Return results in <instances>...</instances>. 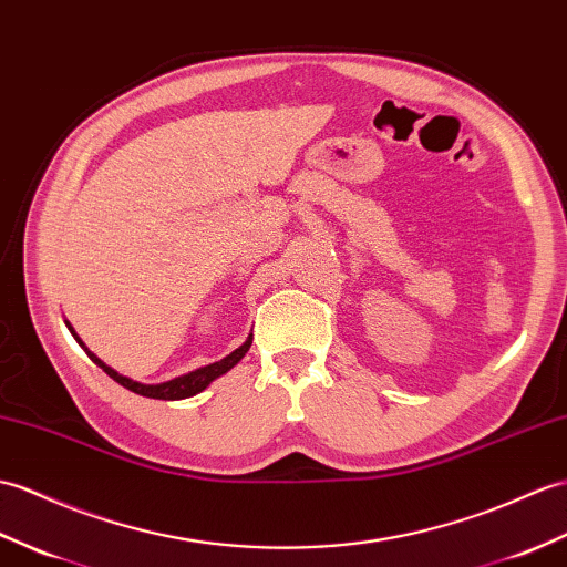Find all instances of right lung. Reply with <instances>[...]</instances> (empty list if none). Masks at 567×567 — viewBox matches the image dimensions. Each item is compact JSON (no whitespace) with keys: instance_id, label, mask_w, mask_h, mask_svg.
<instances>
[{"instance_id":"right-lung-1","label":"right lung","mask_w":567,"mask_h":567,"mask_svg":"<svg viewBox=\"0 0 567 567\" xmlns=\"http://www.w3.org/2000/svg\"><path fill=\"white\" fill-rule=\"evenodd\" d=\"M70 326V323H68ZM72 331V328H70ZM72 336H74V331H72ZM79 340V338H76ZM251 340L254 338H248L246 343L241 346V348H236L231 354H227V358L224 360H219V362H215V364H207V367H200V370H195V372H190V374H183V377H176V379H171V381H164V384H154V386H150V384H137V381H133V379H127V377H121L117 374L115 370H111L109 364H103L96 354H91L89 350H86V354L91 360H94L101 370L109 374L113 381H117V384L121 386H125V389H130L133 393H140V396H147V399H159V401H178V399H188V396H195V393H200L209 381H215L217 377H221L224 372H229L231 367L239 362L244 354L248 352V348H251ZM82 346V343H79Z\"/></svg>"}]
</instances>
